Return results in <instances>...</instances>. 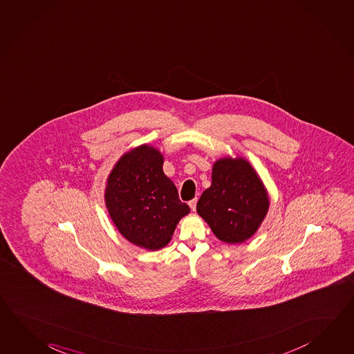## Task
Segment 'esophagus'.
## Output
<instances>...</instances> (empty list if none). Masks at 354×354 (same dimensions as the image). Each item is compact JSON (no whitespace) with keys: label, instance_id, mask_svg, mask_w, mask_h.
<instances>
[{"label":"esophagus","instance_id":"esophagus-1","mask_svg":"<svg viewBox=\"0 0 354 354\" xmlns=\"http://www.w3.org/2000/svg\"><path fill=\"white\" fill-rule=\"evenodd\" d=\"M196 204H198V198H192L191 201H189V205L192 212H195V210H196Z\"/></svg>","mask_w":354,"mask_h":354}]
</instances>
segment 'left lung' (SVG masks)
Masks as SVG:
<instances>
[{"label": "left lung", "instance_id": "left-lung-1", "mask_svg": "<svg viewBox=\"0 0 354 354\" xmlns=\"http://www.w3.org/2000/svg\"><path fill=\"white\" fill-rule=\"evenodd\" d=\"M269 209V196L252 165L243 158L216 160L212 186L198 200L196 210L225 243H242L255 234Z\"/></svg>", "mask_w": 354, "mask_h": 354}]
</instances>
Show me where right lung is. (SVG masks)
<instances>
[{
  "instance_id": "obj_1",
  "label": "right lung",
  "mask_w": 354,
  "mask_h": 354,
  "mask_svg": "<svg viewBox=\"0 0 354 354\" xmlns=\"http://www.w3.org/2000/svg\"><path fill=\"white\" fill-rule=\"evenodd\" d=\"M163 156L149 145L132 149L109 173L106 205L117 230L136 246H167L180 219L189 213L163 172Z\"/></svg>"
}]
</instances>
